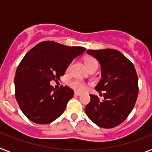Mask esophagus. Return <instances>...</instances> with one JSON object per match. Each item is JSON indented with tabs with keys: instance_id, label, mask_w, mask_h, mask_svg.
<instances>
[{
	"instance_id": "34e87169",
	"label": "esophagus",
	"mask_w": 152,
	"mask_h": 152,
	"mask_svg": "<svg viewBox=\"0 0 152 152\" xmlns=\"http://www.w3.org/2000/svg\"><path fill=\"white\" fill-rule=\"evenodd\" d=\"M75 96H80V95H81V94H80V93H79V92H77V91H75Z\"/></svg>"
}]
</instances>
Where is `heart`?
Instances as JSON below:
<instances>
[{
    "instance_id": "b5f03b06",
    "label": "heart",
    "mask_w": 152,
    "mask_h": 152,
    "mask_svg": "<svg viewBox=\"0 0 152 152\" xmlns=\"http://www.w3.org/2000/svg\"><path fill=\"white\" fill-rule=\"evenodd\" d=\"M85 64L88 69L91 68H98V62L94 58H87L85 59ZM70 69V66L68 68V70ZM69 86L72 89L77 91H83L85 90L86 86L83 81L79 80H73L69 81Z\"/></svg>"
}]
</instances>
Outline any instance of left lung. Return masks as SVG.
<instances>
[{"label": "left lung", "mask_w": 152, "mask_h": 152, "mask_svg": "<svg viewBox=\"0 0 152 152\" xmlns=\"http://www.w3.org/2000/svg\"><path fill=\"white\" fill-rule=\"evenodd\" d=\"M101 67L102 78L95 87L103 99L90 95L85 113L91 121L101 128L116 127L128 117L139 94L138 76L133 64L116 49L87 50Z\"/></svg>", "instance_id": "8db88e82"}]
</instances>
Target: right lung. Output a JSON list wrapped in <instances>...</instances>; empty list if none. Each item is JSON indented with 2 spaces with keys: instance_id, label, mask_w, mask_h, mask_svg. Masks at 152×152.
I'll return each instance as SVG.
<instances>
[{
  "instance_id": "right-lung-1",
  "label": "right lung",
  "mask_w": 152,
  "mask_h": 152,
  "mask_svg": "<svg viewBox=\"0 0 152 152\" xmlns=\"http://www.w3.org/2000/svg\"><path fill=\"white\" fill-rule=\"evenodd\" d=\"M85 50L45 41L25 55L16 71L14 84L17 103L29 120L48 124L64 113L74 91L67 86L56 89L50 81L59 80L72 61Z\"/></svg>"
}]
</instances>
